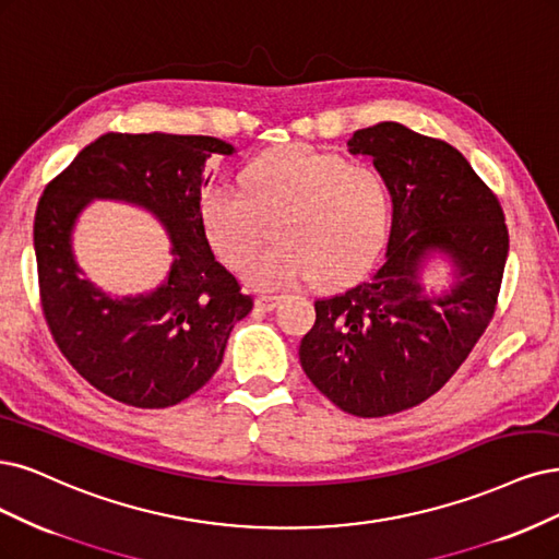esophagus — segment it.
Returning a JSON list of instances; mask_svg holds the SVG:
<instances>
[{
    "instance_id": "esophagus-1",
    "label": "esophagus",
    "mask_w": 559,
    "mask_h": 559,
    "mask_svg": "<svg viewBox=\"0 0 559 559\" xmlns=\"http://www.w3.org/2000/svg\"><path fill=\"white\" fill-rule=\"evenodd\" d=\"M280 296H257V300H254V305L259 307V310H263V312H273L275 307L280 305Z\"/></svg>"
}]
</instances>
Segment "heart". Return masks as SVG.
Segmentation results:
<instances>
[{
	"label": "heart",
	"mask_w": 559,
	"mask_h": 559,
	"mask_svg": "<svg viewBox=\"0 0 559 559\" xmlns=\"http://www.w3.org/2000/svg\"><path fill=\"white\" fill-rule=\"evenodd\" d=\"M391 189L372 166L294 143L263 152L242 168V191L210 185L199 197V222L215 254L242 265L274 219L276 242L245 265L257 288L294 286L314 275L340 284L358 275L386 242Z\"/></svg>",
	"instance_id": "1"
}]
</instances>
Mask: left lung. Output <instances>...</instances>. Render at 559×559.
Instances as JSON below:
<instances>
[{"label": "left lung", "mask_w": 559, "mask_h": 559, "mask_svg": "<svg viewBox=\"0 0 559 559\" xmlns=\"http://www.w3.org/2000/svg\"><path fill=\"white\" fill-rule=\"evenodd\" d=\"M352 155H370L389 182L386 259L346 292L314 302L300 365L346 414L389 416L426 402L457 372L492 321L509 254L502 205L460 152L397 122L358 129ZM444 253L456 284L428 297L421 263Z\"/></svg>", "instance_id": "left-lung-1"}]
</instances>
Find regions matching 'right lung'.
<instances>
[{
	"label": "right lung",
	"mask_w": 559,
	"mask_h": 559,
	"mask_svg": "<svg viewBox=\"0 0 559 559\" xmlns=\"http://www.w3.org/2000/svg\"><path fill=\"white\" fill-rule=\"evenodd\" d=\"M234 155L213 136L110 131L79 152L38 199V296L57 349L104 395L166 409L217 372L234 325L254 307L215 261L199 222L210 155ZM92 198L147 206L174 240L169 280L147 297L110 299L72 261L70 230Z\"/></svg>",
	"instance_id": "obj_1"
}]
</instances>
